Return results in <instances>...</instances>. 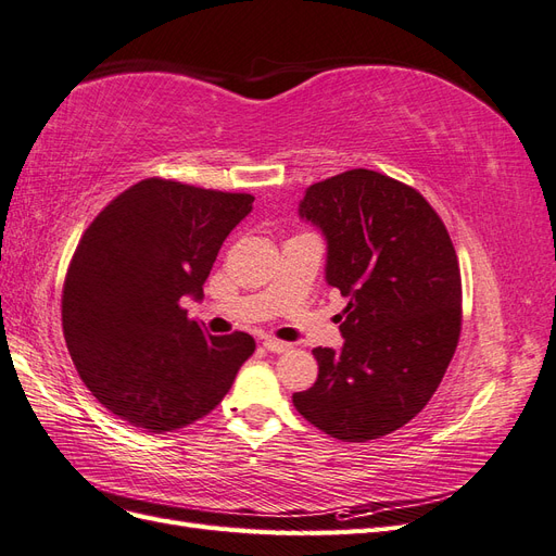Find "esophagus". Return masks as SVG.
Returning a JSON list of instances; mask_svg holds the SVG:
<instances>
[{
  "mask_svg": "<svg viewBox=\"0 0 556 556\" xmlns=\"http://www.w3.org/2000/svg\"><path fill=\"white\" fill-rule=\"evenodd\" d=\"M264 348L266 350H271V352H290L292 350V345L290 343H285V341H278V339H264Z\"/></svg>",
  "mask_w": 556,
  "mask_h": 556,
  "instance_id": "1",
  "label": "esophagus"
}]
</instances>
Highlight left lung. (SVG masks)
<instances>
[{"label": "left lung", "mask_w": 556, "mask_h": 556, "mask_svg": "<svg viewBox=\"0 0 556 556\" xmlns=\"http://www.w3.org/2000/svg\"><path fill=\"white\" fill-rule=\"evenodd\" d=\"M299 213L325 231L327 282L350 301L343 348L313 350L317 380L294 408L331 439L376 441L427 406L454 357L457 252L422 194L371 169L311 185Z\"/></svg>", "instance_id": "1"}]
</instances>
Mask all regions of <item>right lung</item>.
I'll list each match as a JSON object with an SVG mask.
<instances>
[{
  "mask_svg": "<svg viewBox=\"0 0 556 556\" xmlns=\"http://www.w3.org/2000/svg\"><path fill=\"white\" fill-rule=\"evenodd\" d=\"M245 192L143 178L83 233L62 288L76 371L123 422L176 431L225 399L255 352L245 331L211 336L182 299H201L223 241L252 211Z\"/></svg>",
  "mask_w": 556,
  "mask_h": 556,
  "instance_id": "right-lung-1",
  "label": "right lung"
}]
</instances>
